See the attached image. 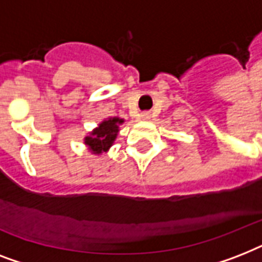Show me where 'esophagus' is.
Here are the masks:
<instances>
[{"label":"esophagus","mask_w":262,"mask_h":262,"mask_svg":"<svg viewBox=\"0 0 262 262\" xmlns=\"http://www.w3.org/2000/svg\"><path fill=\"white\" fill-rule=\"evenodd\" d=\"M141 118H143V119H149V118H151V114H149L148 111H145V113H141Z\"/></svg>","instance_id":"34e87169"}]
</instances>
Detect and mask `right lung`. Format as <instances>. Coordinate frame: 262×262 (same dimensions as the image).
<instances>
[{
	"label": "right lung",
	"mask_w": 262,
	"mask_h": 262,
	"mask_svg": "<svg viewBox=\"0 0 262 262\" xmlns=\"http://www.w3.org/2000/svg\"><path fill=\"white\" fill-rule=\"evenodd\" d=\"M123 119L110 118L103 121L99 125L98 129H95L92 136L85 137V144L94 154H100L103 151H107L113 145L117 133H118V125L122 123Z\"/></svg>",
	"instance_id": "obj_1"
}]
</instances>
